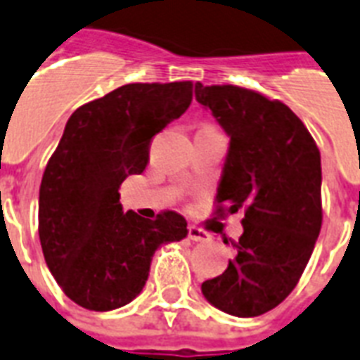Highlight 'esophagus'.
Wrapping results in <instances>:
<instances>
[{
    "label": "esophagus",
    "instance_id": "esophagus-1",
    "mask_svg": "<svg viewBox=\"0 0 360 360\" xmlns=\"http://www.w3.org/2000/svg\"><path fill=\"white\" fill-rule=\"evenodd\" d=\"M188 236L193 242H208V240H210V233H206L205 229H200V227H195V225H189V227H188Z\"/></svg>",
    "mask_w": 360,
    "mask_h": 360
}]
</instances>
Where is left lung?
Listing matches in <instances>:
<instances>
[{
  "label": "left lung",
  "mask_w": 360,
  "mask_h": 360,
  "mask_svg": "<svg viewBox=\"0 0 360 360\" xmlns=\"http://www.w3.org/2000/svg\"><path fill=\"white\" fill-rule=\"evenodd\" d=\"M195 97L231 136L216 214L244 210V233L231 240L229 266L200 289L225 314L261 316L299 283L321 231L319 148L299 116L278 99L200 82Z\"/></svg>",
  "instance_id": "1"
}]
</instances>
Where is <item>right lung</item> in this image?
<instances>
[{
  "label": "right lung",
  "mask_w": 360,
  "mask_h": 360,
  "mask_svg": "<svg viewBox=\"0 0 360 360\" xmlns=\"http://www.w3.org/2000/svg\"><path fill=\"white\" fill-rule=\"evenodd\" d=\"M191 97V80L136 82L67 120L39 188V240L61 291L86 310L131 302L148 280L155 250L188 235L178 212L155 219L122 212L118 189L146 169L152 139L188 110Z\"/></svg>",
  "instance_id": "1"
}]
</instances>
